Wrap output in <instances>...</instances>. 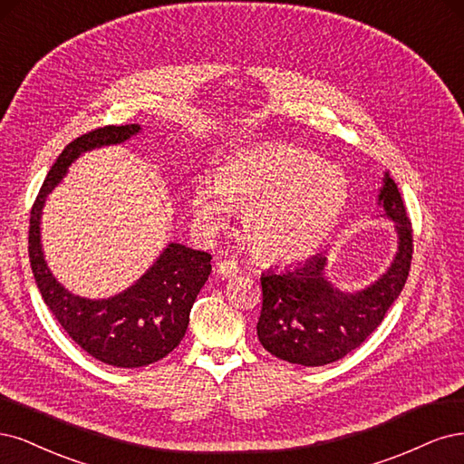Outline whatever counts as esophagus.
Listing matches in <instances>:
<instances>
[{"instance_id": "1", "label": "esophagus", "mask_w": 464, "mask_h": 464, "mask_svg": "<svg viewBox=\"0 0 464 464\" xmlns=\"http://www.w3.org/2000/svg\"><path fill=\"white\" fill-rule=\"evenodd\" d=\"M216 270L221 279H231L238 274V264L235 260H221V262H218Z\"/></svg>"}]
</instances>
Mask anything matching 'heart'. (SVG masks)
Here are the masks:
<instances>
[{
    "label": "heart",
    "mask_w": 464,
    "mask_h": 464,
    "mask_svg": "<svg viewBox=\"0 0 464 464\" xmlns=\"http://www.w3.org/2000/svg\"><path fill=\"white\" fill-rule=\"evenodd\" d=\"M349 200L341 169L289 144L246 148L221 163L214 181L190 194V214L206 233L227 226L229 208L245 210L243 233L270 262H298L320 250Z\"/></svg>",
    "instance_id": "1"
}]
</instances>
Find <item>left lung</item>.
Listing matches in <instances>:
<instances>
[{"mask_svg":"<svg viewBox=\"0 0 464 464\" xmlns=\"http://www.w3.org/2000/svg\"><path fill=\"white\" fill-rule=\"evenodd\" d=\"M382 218L393 221L397 250L387 270L370 285L345 291L327 277L330 258L318 254L285 270L262 274V347L291 364L324 366L339 361L376 332L405 287L412 260V229L399 188L383 173L378 192Z\"/></svg>","mask_w":464,"mask_h":464,"instance_id":"obj_1","label":"left lung"}]
</instances>
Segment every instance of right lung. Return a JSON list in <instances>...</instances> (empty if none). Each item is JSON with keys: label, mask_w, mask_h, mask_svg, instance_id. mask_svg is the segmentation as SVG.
<instances>
[{"label": "right lung", "mask_w": 464, "mask_h": 464, "mask_svg": "<svg viewBox=\"0 0 464 464\" xmlns=\"http://www.w3.org/2000/svg\"><path fill=\"white\" fill-rule=\"evenodd\" d=\"M142 130L139 123L103 127L72 140L52 166L31 212L28 256L38 291L69 337L96 361L117 368L148 366L168 356L187 334L190 308L212 272V256L169 243L148 270L121 293L86 298L52 274L42 248V212L71 163L103 146H117Z\"/></svg>", "instance_id": "obj_1"}]
</instances>
